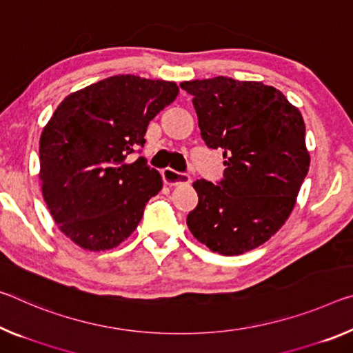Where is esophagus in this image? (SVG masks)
Masks as SVG:
<instances>
[{
    "mask_svg": "<svg viewBox=\"0 0 353 353\" xmlns=\"http://www.w3.org/2000/svg\"><path fill=\"white\" fill-rule=\"evenodd\" d=\"M161 177H163V181L168 185H179V183L192 182L190 174H187V172H179L176 170H172V168H165V170L161 171Z\"/></svg>",
    "mask_w": 353,
    "mask_h": 353,
    "instance_id": "34e87169",
    "label": "esophagus"
}]
</instances>
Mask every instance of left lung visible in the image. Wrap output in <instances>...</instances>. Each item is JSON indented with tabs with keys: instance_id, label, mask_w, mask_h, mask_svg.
<instances>
[{
	"instance_id": "8db88e82",
	"label": "left lung",
	"mask_w": 353,
	"mask_h": 353,
	"mask_svg": "<svg viewBox=\"0 0 353 353\" xmlns=\"http://www.w3.org/2000/svg\"><path fill=\"white\" fill-rule=\"evenodd\" d=\"M193 96L201 137L223 149L220 182H193L198 205L187 225L201 243L223 256L257 248L292 212L310 170L305 122L273 86L228 77L181 83Z\"/></svg>"
}]
</instances>
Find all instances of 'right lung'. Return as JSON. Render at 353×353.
I'll use <instances>...</instances> for the list:
<instances>
[{
	"label": "right lung",
	"mask_w": 353,
	"mask_h": 353,
	"mask_svg": "<svg viewBox=\"0 0 353 353\" xmlns=\"http://www.w3.org/2000/svg\"><path fill=\"white\" fill-rule=\"evenodd\" d=\"M176 83L114 75L67 96L39 143L42 194L56 225L89 251L117 247L163 187L144 157L148 125L174 102Z\"/></svg>",
	"instance_id": "obj_1"
}]
</instances>
